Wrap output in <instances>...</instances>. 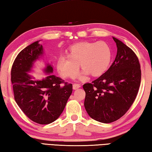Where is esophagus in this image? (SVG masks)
<instances>
[{
  "label": "esophagus",
  "instance_id": "obj_1",
  "mask_svg": "<svg viewBox=\"0 0 152 152\" xmlns=\"http://www.w3.org/2000/svg\"><path fill=\"white\" fill-rule=\"evenodd\" d=\"M79 88H80V85L79 84H73V89L74 90H76Z\"/></svg>",
  "mask_w": 152,
  "mask_h": 152
}]
</instances>
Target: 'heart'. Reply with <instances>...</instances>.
<instances>
[{
  "label": "heart",
  "instance_id": "1",
  "mask_svg": "<svg viewBox=\"0 0 152 152\" xmlns=\"http://www.w3.org/2000/svg\"><path fill=\"white\" fill-rule=\"evenodd\" d=\"M67 57L57 60V70L62 78H75L79 73L80 64L84 72L99 76L106 72L112 59V50L108 44L99 42H80L70 46Z\"/></svg>",
  "mask_w": 152,
  "mask_h": 152
}]
</instances>
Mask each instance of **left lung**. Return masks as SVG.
<instances>
[{"instance_id":"8db88e82","label":"left lung","mask_w":152,"mask_h":152,"mask_svg":"<svg viewBox=\"0 0 152 152\" xmlns=\"http://www.w3.org/2000/svg\"><path fill=\"white\" fill-rule=\"evenodd\" d=\"M117 55L106 72L91 83L83 85L84 107L98 122L108 124L120 119L136 99L141 82L139 59L132 50L113 37Z\"/></svg>"}]
</instances>
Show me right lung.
Returning <instances> with one entry per match:
<instances>
[{"label": "right lung", "mask_w": 152, "mask_h": 152, "mask_svg": "<svg viewBox=\"0 0 152 152\" xmlns=\"http://www.w3.org/2000/svg\"><path fill=\"white\" fill-rule=\"evenodd\" d=\"M39 42H33L19 52L11 68V82L15 100L24 114L36 123L48 124L62 113L72 92V84L52 74L42 80H32L27 72L42 54ZM45 72L52 73L53 68L48 64Z\"/></svg>", "instance_id": "1"}]
</instances>
